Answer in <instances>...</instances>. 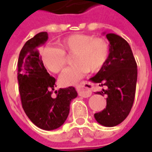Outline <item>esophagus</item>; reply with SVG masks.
<instances>
[{
    "instance_id": "34e87169",
    "label": "esophagus",
    "mask_w": 152,
    "mask_h": 152,
    "mask_svg": "<svg viewBox=\"0 0 152 152\" xmlns=\"http://www.w3.org/2000/svg\"><path fill=\"white\" fill-rule=\"evenodd\" d=\"M76 88L79 96L83 97H89L91 95V89L93 88V84L88 81H84L82 82Z\"/></svg>"
}]
</instances>
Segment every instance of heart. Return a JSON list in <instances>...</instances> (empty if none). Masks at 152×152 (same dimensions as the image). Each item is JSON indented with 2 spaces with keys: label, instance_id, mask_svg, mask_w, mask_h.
<instances>
[{
  "label": "heart",
  "instance_id": "heart-1",
  "mask_svg": "<svg viewBox=\"0 0 152 152\" xmlns=\"http://www.w3.org/2000/svg\"><path fill=\"white\" fill-rule=\"evenodd\" d=\"M59 47H46L41 51L44 65L52 73L58 74L67 63L66 56H72L74 64L61 74L60 81L63 85H73L90 72H97L107 61L110 45L103 37L88 34H73L60 41Z\"/></svg>",
  "mask_w": 152,
  "mask_h": 152
}]
</instances>
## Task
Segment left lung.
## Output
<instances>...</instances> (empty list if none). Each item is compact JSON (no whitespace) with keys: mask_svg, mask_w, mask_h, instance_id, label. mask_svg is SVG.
I'll return each instance as SVG.
<instances>
[{"mask_svg":"<svg viewBox=\"0 0 152 152\" xmlns=\"http://www.w3.org/2000/svg\"><path fill=\"white\" fill-rule=\"evenodd\" d=\"M110 53L104 66L90 81L105 87L98 94L107 95L106 106L94 115L105 127H114L129 115L135 97L137 66L129 44L117 34L107 33Z\"/></svg>","mask_w":152,"mask_h":152,"instance_id":"8db88e82","label":"left lung"}]
</instances>
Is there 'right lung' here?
I'll use <instances>...</instances> for the list:
<instances>
[{
	"label": "right lung",
	"mask_w": 152,
	"mask_h": 152,
	"mask_svg": "<svg viewBox=\"0 0 152 152\" xmlns=\"http://www.w3.org/2000/svg\"><path fill=\"white\" fill-rule=\"evenodd\" d=\"M48 39L47 32L37 33L23 47L18 60V82L21 103L32 122L44 130L56 129L67 119L71 101L78 93L73 87L53 91L56 78L44 67L37 48Z\"/></svg>",
	"instance_id": "add662e5"
}]
</instances>
